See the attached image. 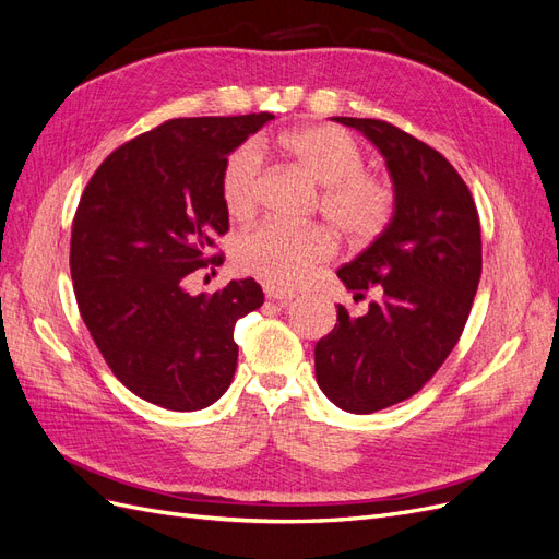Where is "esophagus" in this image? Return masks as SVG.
<instances>
[{
	"mask_svg": "<svg viewBox=\"0 0 559 559\" xmlns=\"http://www.w3.org/2000/svg\"><path fill=\"white\" fill-rule=\"evenodd\" d=\"M263 292H265V296H267L270 300H277V302H282V306H286V302H292V298H294L292 292L280 289V286H275V284H265Z\"/></svg>",
	"mask_w": 559,
	"mask_h": 559,
	"instance_id": "1",
	"label": "esophagus"
}]
</instances>
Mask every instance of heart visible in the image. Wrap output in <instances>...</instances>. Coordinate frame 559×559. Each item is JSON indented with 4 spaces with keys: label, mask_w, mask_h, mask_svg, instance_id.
Segmentation results:
<instances>
[{
    "label": "heart",
    "mask_w": 559,
    "mask_h": 559,
    "mask_svg": "<svg viewBox=\"0 0 559 559\" xmlns=\"http://www.w3.org/2000/svg\"><path fill=\"white\" fill-rule=\"evenodd\" d=\"M284 148L306 167L321 189V212L357 245L373 242L394 216V186L366 170L359 142L341 128L314 126L284 138ZM265 179V148L247 140L233 148L222 170V200L233 218H249L259 207ZM335 249L333 235L321 226L263 222L240 235L235 261L249 275L275 284L298 286L312 277Z\"/></svg>",
    "instance_id": "obj_1"
}]
</instances>
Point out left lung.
I'll return each mask as SVG.
<instances>
[{
    "label": "left lung",
    "mask_w": 559,
    "mask_h": 559,
    "mask_svg": "<svg viewBox=\"0 0 559 559\" xmlns=\"http://www.w3.org/2000/svg\"><path fill=\"white\" fill-rule=\"evenodd\" d=\"M384 156L394 216L376 242L337 270L368 312L337 306L335 329L314 347L317 384L337 408L368 415L417 394L460 341L483 270L476 202L460 173L429 144L378 118L333 116Z\"/></svg>",
    "instance_id": "left-lung-1"
}]
</instances>
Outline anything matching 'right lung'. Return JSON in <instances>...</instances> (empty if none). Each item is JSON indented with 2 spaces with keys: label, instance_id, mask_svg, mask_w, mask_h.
<instances>
[{
  "label": "right lung",
  "instance_id": "1",
  "mask_svg": "<svg viewBox=\"0 0 559 559\" xmlns=\"http://www.w3.org/2000/svg\"><path fill=\"white\" fill-rule=\"evenodd\" d=\"M273 114L173 118L126 142L91 177L74 214L79 312L111 373L167 411L222 399L238 366L235 321L263 306L251 277L191 296L186 275L224 263L222 170Z\"/></svg>",
  "mask_w": 559,
  "mask_h": 559
}]
</instances>
